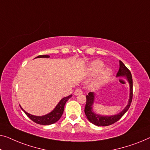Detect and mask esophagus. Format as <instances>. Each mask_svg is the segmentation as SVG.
<instances>
[{"mask_svg": "<svg viewBox=\"0 0 150 150\" xmlns=\"http://www.w3.org/2000/svg\"><path fill=\"white\" fill-rule=\"evenodd\" d=\"M83 94V92H82V91L80 89H77L75 90V92H74V94L75 96H77V95H80V94Z\"/></svg>", "mask_w": 150, "mask_h": 150, "instance_id": "1", "label": "esophagus"}]
</instances>
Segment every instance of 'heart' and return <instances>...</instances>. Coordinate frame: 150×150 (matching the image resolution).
<instances>
[{
    "label": "heart",
    "instance_id": "1",
    "mask_svg": "<svg viewBox=\"0 0 150 150\" xmlns=\"http://www.w3.org/2000/svg\"><path fill=\"white\" fill-rule=\"evenodd\" d=\"M104 67V63L100 60L92 61L86 68V73L88 77L96 76L92 86L95 88L102 87L110 79L112 75V70L108 67Z\"/></svg>",
    "mask_w": 150,
    "mask_h": 150
}]
</instances>
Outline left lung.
<instances>
[{
    "instance_id": "8db88e82",
    "label": "left lung",
    "mask_w": 150,
    "mask_h": 150,
    "mask_svg": "<svg viewBox=\"0 0 150 150\" xmlns=\"http://www.w3.org/2000/svg\"><path fill=\"white\" fill-rule=\"evenodd\" d=\"M117 77H124L128 81L129 85V98H128L127 105L120 111V112L114 115H100L96 113L93 110V105L95 101L96 94L94 92H90L88 95L86 96V104L84 109V112L88 120L92 124L98 126H106L114 124L123 116L124 113L128 110L131 104L132 99V75L130 71L126 68V67L122 61L120 60V69L116 75Z\"/></svg>"
}]
</instances>
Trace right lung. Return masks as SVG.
<instances>
[{
	"label": "right lung",
	"mask_w": 150,
	"mask_h": 150,
	"mask_svg": "<svg viewBox=\"0 0 150 150\" xmlns=\"http://www.w3.org/2000/svg\"><path fill=\"white\" fill-rule=\"evenodd\" d=\"M50 58V56L48 55H42V56H39L36 57L35 58ZM73 95L71 94L67 97H64L61 100L59 101V103L57 104V105L55 107V108L50 111V113H48L47 114L41 115V116H37V115H34L30 114L28 112H26L22 107L20 106V108L22 109V110L26 113V115L28 116L30 120H32L33 122H35V123L41 124V125H50V124L56 123V122H58L61 116L62 115L63 111H64V105L66 104L67 101L69 100V98H71V96Z\"/></svg>",
	"instance_id": "1"
}]
</instances>
